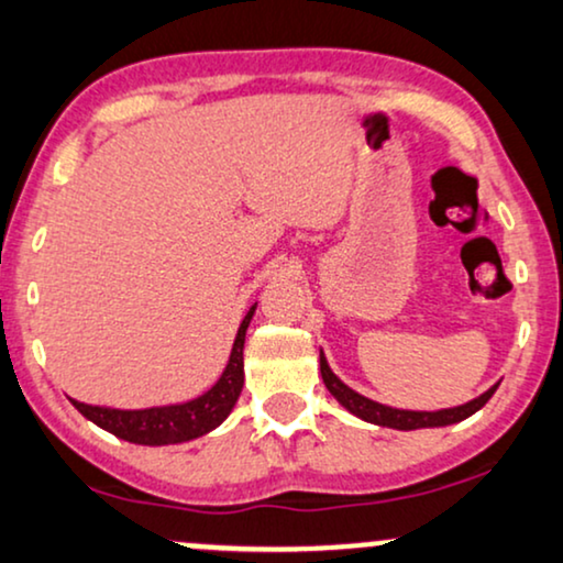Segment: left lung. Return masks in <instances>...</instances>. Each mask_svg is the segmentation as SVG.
I'll list each match as a JSON object with an SVG mask.
<instances>
[{"label": "left lung", "instance_id": "left-lung-1", "mask_svg": "<svg viewBox=\"0 0 563 563\" xmlns=\"http://www.w3.org/2000/svg\"><path fill=\"white\" fill-rule=\"evenodd\" d=\"M319 368H322L324 387L330 389V395L338 400L347 412H353L361 421L374 423V426H387V429L397 431H416V429H441V426H452L471 418L473 412H478L483 405L490 400V395L496 393L499 382L494 387H488L486 393L475 397V400L457 405V408H441V410H402V408H389V405H382L376 400H368L361 393L347 387V384L340 379L338 374L332 372L330 364H327L324 353L319 351Z\"/></svg>", "mask_w": 563, "mask_h": 563}]
</instances>
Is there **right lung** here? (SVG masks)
I'll return each instance as SVG.
<instances>
[{
    "instance_id": "add662e5",
    "label": "right lung",
    "mask_w": 563,
    "mask_h": 563,
    "mask_svg": "<svg viewBox=\"0 0 563 563\" xmlns=\"http://www.w3.org/2000/svg\"><path fill=\"white\" fill-rule=\"evenodd\" d=\"M257 303L246 311L241 319L236 340H233L229 364H225L223 374L210 389L202 395L191 397L184 402H168V405H153V408H106V405H88L80 400L69 402L82 412L88 421H92L98 429L113 433V437L132 441V444L142 446H166V444H184V441L199 439L212 429H218L225 418L231 416L233 405H236L241 387H244V340L249 322H252Z\"/></svg>"
}]
</instances>
